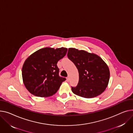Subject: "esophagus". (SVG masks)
Returning <instances> with one entry per match:
<instances>
[{
    "instance_id": "34e87169",
    "label": "esophagus",
    "mask_w": 133,
    "mask_h": 133,
    "mask_svg": "<svg viewBox=\"0 0 133 133\" xmlns=\"http://www.w3.org/2000/svg\"><path fill=\"white\" fill-rule=\"evenodd\" d=\"M67 82H69V77H67Z\"/></svg>"
}]
</instances>
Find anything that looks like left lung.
Masks as SVG:
<instances>
[{
  "label": "left lung",
  "mask_w": 133,
  "mask_h": 133,
  "mask_svg": "<svg viewBox=\"0 0 133 133\" xmlns=\"http://www.w3.org/2000/svg\"><path fill=\"white\" fill-rule=\"evenodd\" d=\"M67 57L74 64L79 74L77 86L72 87L74 94L90 98L104 92L109 83L110 70L101 57L74 48H69Z\"/></svg>",
  "instance_id": "8db88e82"
}]
</instances>
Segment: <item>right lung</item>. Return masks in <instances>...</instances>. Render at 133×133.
<instances>
[{
    "label": "right lung",
    "mask_w": 133,
    "mask_h": 133,
    "mask_svg": "<svg viewBox=\"0 0 133 133\" xmlns=\"http://www.w3.org/2000/svg\"><path fill=\"white\" fill-rule=\"evenodd\" d=\"M67 49H41L24 61L22 75L25 88L34 96L45 97L57 92L66 78L59 75L58 61L66 55Z\"/></svg>",
    "instance_id": "obj_1"
}]
</instances>
